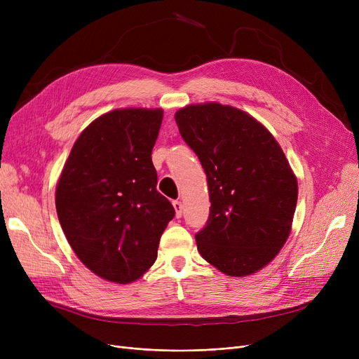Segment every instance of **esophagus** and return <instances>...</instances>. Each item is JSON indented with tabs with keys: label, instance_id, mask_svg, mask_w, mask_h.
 <instances>
[{
	"label": "esophagus",
	"instance_id": "esophagus-1",
	"mask_svg": "<svg viewBox=\"0 0 359 359\" xmlns=\"http://www.w3.org/2000/svg\"><path fill=\"white\" fill-rule=\"evenodd\" d=\"M173 206H175V211H176V217L180 218L182 212H183V205L180 201H173Z\"/></svg>",
	"mask_w": 359,
	"mask_h": 359
}]
</instances>
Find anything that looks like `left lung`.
<instances>
[{
	"instance_id": "8db88e82",
	"label": "left lung",
	"mask_w": 359,
	"mask_h": 359,
	"mask_svg": "<svg viewBox=\"0 0 359 359\" xmlns=\"http://www.w3.org/2000/svg\"><path fill=\"white\" fill-rule=\"evenodd\" d=\"M208 180L210 218L196 236L201 256L229 276L256 273L284 248L298 183L273 135L248 111L217 102L175 115Z\"/></svg>"
}]
</instances>
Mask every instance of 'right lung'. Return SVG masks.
<instances>
[{
  "instance_id": "1",
  "label": "right lung",
  "mask_w": 359,
  "mask_h": 359,
  "mask_svg": "<svg viewBox=\"0 0 359 359\" xmlns=\"http://www.w3.org/2000/svg\"><path fill=\"white\" fill-rule=\"evenodd\" d=\"M163 113L125 107L94 119L56 183V212L71 249L93 273L115 284H130L153 266L175 217L157 191L151 160Z\"/></svg>"
}]
</instances>
